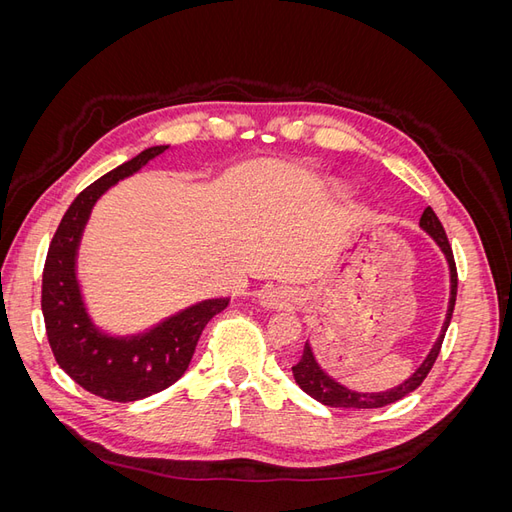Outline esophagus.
<instances>
[{"label": "esophagus", "instance_id": "1", "mask_svg": "<svg viewBox=\"0 0 512 512\" xmlns=\"http://www.w3.org/2000/svg\"><path fill=\"white\" fill-rule=\"evenodd\" d=\"M258 303L265 309H286L294 303V294L282 286H267L258 294Z\"/></svg>", "mask_w": 512, "mask_h": 512}]
</instances>
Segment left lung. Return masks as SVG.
I'll list each match as a JSON object with an SVG mask.
<instances>
[{
  "label": "left lung",
  "mask_w": 512,
  "mask_h": 512,
  "mask_svg": "<svg viewBox=\"0 0 512 512\" xmlns=\"http://www.w3.org/2000/svg\"><path fill=\"white\" fill-rule=\"evenodd\" d=\"M423 232L433 239V243L438 245V250L442 252L446 265H448V277H451V290H448V305H446V316L442 322V329L436 342L429 348L427 356L423 359V363L418 365L412 374L404 380L399 382L393 389H386V391H378V393H365V391H354L350 386L342 384L337 378H333L327 369H324L318 361V356L309 344V339L305 342L303 348V356L301 361L292 367V376L297 380V384L301 389L309 395L314 397L316 401L324 406H331V408H344V410H371V408H382V406H389L395 404V401L404 399L406 395H410L414 389L421 386V382L425 380V376L429 374V369L436 363L438 354H440V346H442V339L444 333L448 329V324H451V316H453V309H455V297H457V269H455V260H453V250L451 245H448L446 239V232L438 220V215L433 213L431 207H427L421 215V222H418Z\"/></svg>",
  "instance_id": "left-lung-1"
}]
</instances>
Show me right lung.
Instances as JSON below:
<instances>
[{
	"instance_id": "obj_1",
	"label": "right lung",
	"mask_w": 512,
	"mask_h": 512,
	"mask_svg": "<svg viewBox=\"0 0 512 512\" xmlns=\"http://www.w3.org/2000/svg\"><path fill=\"white\" fill-rule=\"evenodd\" d=\"M168 145H156L91 183L66 211L46 254L42 314L55 361L85 391L111 401H138L175 384L188 369L207 322L230 297H209L136 333H108L91 316L79 280L83 232L98 200L136 175Z\"/></svg>"
}]
</instances>
